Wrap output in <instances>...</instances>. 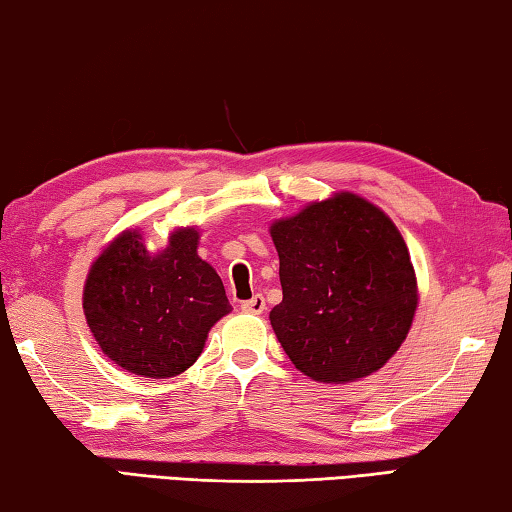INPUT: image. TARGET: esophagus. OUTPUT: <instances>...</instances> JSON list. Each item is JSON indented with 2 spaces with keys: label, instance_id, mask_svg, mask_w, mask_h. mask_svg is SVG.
<instances>
[{
  "label": "esophagus",
  "instance_id": "34e87169",
  "mask_svg": "<svg viewBox=\"0 0 512 512\" xmlns=\"http://www.w3.org/2000/svg\"><path fill=\"white\" fill-rule=\"evenodd\" d=\"M241 309H244L246 314H262V311L266 309V300L262 293H257V296H253L250 300L241 302Z\"/></svg>",
  "mask_w": 512,
  "mask_h": 512
}]
</instances>
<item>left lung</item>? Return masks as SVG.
<instances>
[{
	"label": "left lung",
	"mask_w": 512,
	"mask_h": 512,
	"mask_svg": "<svg viewBox=\"0 0 512 512\" xmlns=\"http://www.w3.org/2000/svg\"><path fill=\"white\" fill-rule=\"evenodd\" d=\"M282 302L271 325L300 372L348 384L377 372L409 334L418 282L400 230L341 192L271 225Z\"/></svg>",
	"instance_id": "obj_1"
}]
</instances>
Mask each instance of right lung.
I'll use <instances>...</instances> for the list:
<instances>
[{
	"label": "right lung",
	"instance_id": "add662e5",
	"mask_svg": "<svg viewBox=\"0 0 512 512\" xmlns=\"http://www.w3.org/2000/svg\"><path fill=\"white\" fill-rule=\"evenodd\" d=\"M196 228L171 232L151 253L126 230L94 259L83 311L99 348L133 375L167 379L201 357L207 332L230 314L221 277L198 257Z\"/></svg>",
	"mask_w": 512,
	"mask_h": 512
}]
</instances>
